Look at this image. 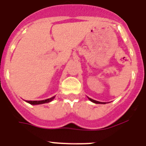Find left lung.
Masks as SVG:
<instances>
[{
    "label": "left lung",
    "instance_id": "8db88e82",
    "mask_svg": "<svg viewBox=\"0 0 146 146\" xmlns=\"http://www.w3.org/2000/svg\"><path fill=\"white\" fill-rule=\"evenodd\" d=\"M88 99L90 100V101H91L92 102L95 103V104H105V102H98V101H96V100H94V99H91V98H89V97H88Z\"/></svg>",
    "mask_w": 146,
    "mask_h": 146
}]
</instances>
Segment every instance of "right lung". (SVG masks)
<instances>
[{"instance_id":"add662e5","label":"right lung","mask_w":146,"mask_h":146,"mask_svg":"<svg viewBox=\"0 0 146 146\" xmlns=\"http://www.w3.org/2000/svg\"><path fill=\"white\" fill-rule=\"evenodd\" d=\"M54 98H55V96H52V97L50 98V99H44V100H41V101H26V102L28 103H29V104L35 105V104H44V103L50 102L53 100Z\"/></svg>"}]
</instances>
